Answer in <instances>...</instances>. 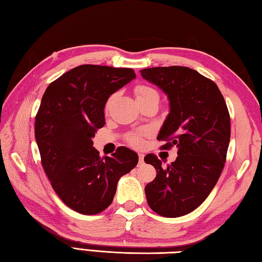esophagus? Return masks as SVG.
I'll return each mask as SVG.
<instances>
[{"mask_svg":"<svg viewBox=\"0 0 262 262\" xmlns=\"http://www.w3.org/2000/svg\"><path fill=\"white\" fill-rule=\"evenodd\" d=\"M139 163L141 164V163H144V157H145V155L144 154H141V152H139Z\"/></svg>","mask_w":262,"mask_h":262,"instance_id":"34e87169","label":"esophagus"}]
</instances>
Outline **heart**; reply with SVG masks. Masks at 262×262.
<instances>
[{
  "instance_id": "b5f03b06",
  "label": "heart",
  "mask_w": 262,
  "mask_h": 262,
  "mask_svg": "<svg viewBox=\"0 0 262 262\" xmlns=\"http://www.w3.org/2000/svg\"><path fill=\"white\" fill-rule=\"evenodd\" d=\"M135 93H136V98H137L138 101L145 100V99H147V98H149V97L152 96V95H157V92L154 90V89H151V88H149V86H146V85H139V86H137L136 90H135ZM115 98H116V95H113V96L110 98V99H108V101H107V107H110L112 101L114 100ZM129 141H130V144L135 145V146L140 145V142H141L140 137L138 136V135H132V136H130V137H129Z\"/></svg>"
}]
</instances>
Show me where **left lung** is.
I'll list each match as a JSON object with an SVG mask.
<instances>
[{
  "instance_id": "1",
  "label": "left lung",
  "mask_w": 262,
  "mask_h": 262,
  "mask_svg": "<svg viewBox=\"0 0 262 262\" xmlns=\"http://www.w3.org/2000/svg\"><path fill=\"white\" fill-rule=\"evenodd\" d=\"M140 73L169 100L157 139L169 141L164 149L178 148L176 161L165 169L155 155L145 156L157 172L145 187L147 202L157 214L177 218L199 208L214 188L229 146V113L215 83L195 70L171 66Z\"/></svg>"
}]
</instances>
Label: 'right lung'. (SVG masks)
<instances>
[{"mask_svg":"<svg viewBox=\"0 0 262 262\" xmlns=\"http://www.w3.org/2000/svg\"><path fill=\"white\" fill-rule=\"evenodd\" d=\"M136 78L131 68L82 65L49 84L35 118V139L43 169L68 208L97 214L111 205L117 182L139 157L126 147L101 157L92 138L105 125L113 93Z\"/></svg>","mask_w":262,"mask_h":262,"instance_id":"obj_1","label":"right lung"}]
</instances>
